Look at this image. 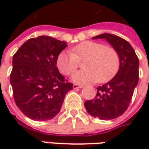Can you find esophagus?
I'll return each instance as SVG.
<instances>
[{"label": "esophagus", "mask_w": 149, "mask_h": 149, "mask_svg": "<svg viewBox=\"0 0 149 149\" xmlns=\"http://www.w3.org/2000/svg\"><path fill=\"white\" fill-rule=\"evenodd\" d=\"M83 87H84L83 85H79V84H73V88H74V89L81 88H83Z\"/></svg>", "instance_id": "esophagus-1"}]
</instances>
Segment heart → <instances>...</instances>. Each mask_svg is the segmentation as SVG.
Wrapping results in <instances>:
<instances>
[{
  "label": "heart",
  "mask_w": 149,
  "mask_h": 149,
  "mask_svg": "<svg viewBox=\"0 0 149 149\" xmlns=\"http://www.w3.org/2000/svg\"><path fill=\"white\" fill-rule=\"evenodd\" d=\"M84 61V70L72 75L75 83L106 82L116 73L120 65L119 54L114 48L88 40L75 46L72 52H61L56 59V66L62 74L68 76L78 68L79 61Z\"/></svg>",
  "instance_id": "heart-1"
}]
</instances>
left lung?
I'll use <instances>...</instances> for the list:
<instances>
[{"label": "left lung", "mask_w": 149, "mask_h": 149, "mask_svg": "<svg viewBox=\"0 0 149 149\" xmlns=\"http://www.w3.org/2000/svg\"><path fill=\"white\" fill-rule=\"evenodd\" d=\"M92 39H104L116 50L120 57L117 73L111 81L97 88L94 99L86 100L87 112L100 120H112L121 116L131 102L139 80V59L129 43L113 34L103 33Z\"/></svg>", "instance_id": "8db88e82"}]
</instances>
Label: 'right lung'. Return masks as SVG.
I'll return each instance as SVG.
<instances>
[{
	"mask_svg": "<svg viewBox=\"0 0 149 149\" xmlns=\"http://www.w3.org/2000/svg\"><path fill=\"white\" fill-rule=\"evenodd\" d=\"M67 43L49 36L29 39L13 57L10 74L15 103L29 118L51 120L58 114L65 95L72 89L56 66Z\"/></svg>",
	"mask_w": 149,
	"mask_h": 149,
	"instance_id": "add662e5",
	"label": "right lung"
}]
</instances>
